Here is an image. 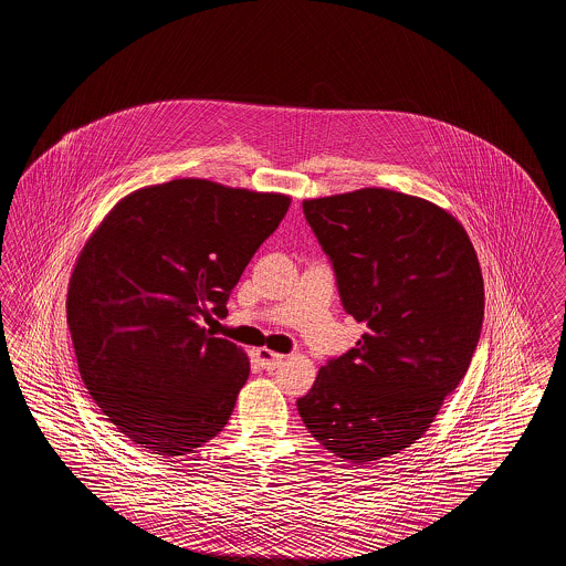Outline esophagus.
Here are the masks:
<instances>
[{"label": "esophagus", "mask_w": 566, "mask_h": 566, "mask_svg": "<svg viewBox=\"0 0 566 566\" xmlns=\"http://www.w3.org/2000/svg\"><path fill=\"white\" fill-rule=\"evenodd\" d=\"M282 360H284V356L277 354V352H271L268 350V348H259V350H256V363H259L263 369H268V371H273L275 367H280Z\"/></svg>", "instance_id": "esophagus-1"}]
</instances>
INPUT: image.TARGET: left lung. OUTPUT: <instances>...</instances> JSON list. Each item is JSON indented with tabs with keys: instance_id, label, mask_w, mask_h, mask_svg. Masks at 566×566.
I'll list each match as a JSON object with an SVG mask.
<instances>
[{
	"instance_id": "obj_1",
	"label": "left lung",
	"mask_w": 566,
	"mask_h": 566,
	"mask_svg": "<svg viewBox=\"0 0 566 566\" xmlns=\"http://www.w3.org/2000/svg\"><path fill=\"white\" fill-rule=\"evenodd\" d=\"M303 214L367 331L296 409L328 452L371 464L429 431L467 374L484 323L480 261L454 216L397 190L305 199Z\"/></svg>"
}]
</instances>
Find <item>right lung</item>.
I'll return each instance as SVG.
<instances>
[{
  "label": "right lung",
  "mask_w": 566,
  "mask_h": 566,
  "mask_svg": "<svg viewBox=\"0 0 566 566\" xmlns=\"http://www.w3.org/2000/svg\"><path fill=\"white\" fill-rule=\"evenodd\" d=\"M289 195L180 178L120 199L84 243L67 324L91 399L139 448L185 457L229 422L250 363L201 321L227 301Z\"/></svg>",
  "instance_id": "add662e5"
}]
</instances>
